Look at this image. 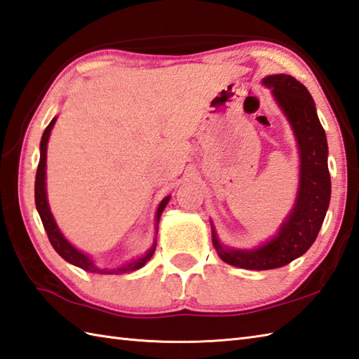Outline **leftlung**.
<instances>
[{
    "label": "left lung",
    "mask_w": 359,
    "mask_h": 359,
    "mask_svg": "<svg viewBox=\"0 0 359 359\" xmlns=\"http://www.w3.org/2000/svg\"><path fill=\"white\" fill-rule=\"evenodd\" d=\"M262 85L271 90L276 104L287 116L297 144L301 165L294 204L276 236L251 250L224 246L210 223L212 243L218 257L228 265L257 271L288 265L310 250L324 223L332 195L327 136L311 94L288 74L266 76Z\"/></svg>",
    "instance_id": "8db88e82"
}]
</instances>
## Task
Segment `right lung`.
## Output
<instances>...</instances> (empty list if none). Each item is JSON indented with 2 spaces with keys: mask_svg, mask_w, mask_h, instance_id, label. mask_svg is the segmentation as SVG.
Wrapping results in <instances>:
<instances>
[{
  "mask_svg": "<svg viewBox=\"0 0 359 359\" xmlns=\"http://www.w3.org/2000/svg\"><path fill=\"white\" fill-rule=\"evenodd\" d=\"M55 121H57V118L50 121L49 126L46 127V130L43 131L41 142H40V163H39V169H36V177H35V206H36V210H39L41 223H43V226H45L50 245H53V248L62 259H65L68 263H71V265L85 269V271H88V273H94V274H126V273H133V271H136V269H141L145 265V263H147L151 259V255L155 254L156 237L153 238L151 246L141 255V257L133 259V260L127 262V263H122V265L116 266V268H100L99 265H96V262H94L90 257V255H88L83 251L77 250V248L72 245L67 237L63 236L62 231L58 229V226L55 223V218H54L53 212H50V208H49L48 192H46V151H48V141H49V136H50V130L54 128ZM169 200H170V195H167L165 198L159 203V206L156 209V214H155V231L156 232H158V224H159L161 214H163V210L165 209ZM155 236H156V233H155Z\"/></svg>",
  "mask_w": 359,
  "mask_h": 359,
  "instance_id": "obj_1",
  "label": "right lung"
}]
</instances>
